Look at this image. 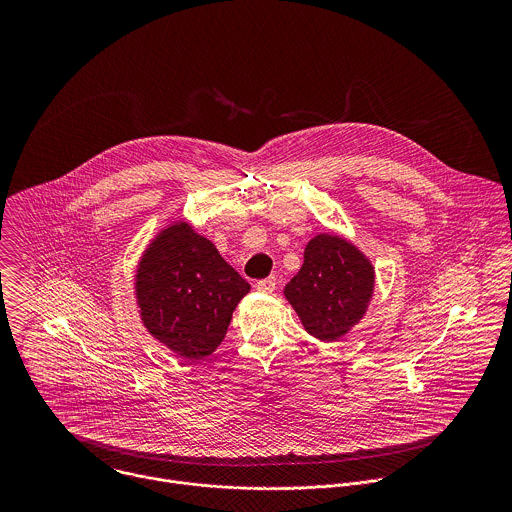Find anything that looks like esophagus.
I'll list each match as a JSON object with an SVG mask.
<instances>
[{
  "label": "esophagus",
  "mask_w": 512,
  "mask_h": 512,
  "mask_svg": "<svg viewBox=\"0 0 512 512\" xmlns=\"http://www.w3.org/2000/svg\"><path fill=\"white\" fill-rule=\"evenodd\" d=\"M276 278L274 276H270V278H264V280H258L256 282V290L262 293H272L276 290Z\"/></svg>",
  "instance_id": "34e87169"
}]
</instances>
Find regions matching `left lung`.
I'll return each mask as SVG.
<instances>
[{"label":"left lung","instance_id":"left-lung-1","mask_svg":"<svg viewBox=\"0 0 512 512\" xmlns=\"http://www.w3.org/2000/svg\"><path fill=\"white\" fill-rule=\"evenodd\" d=\"M372 293V262L337 234H317L307 242L303 264L284 288L305 331L327 343L347 335L365 317Z\"/></svg>","mask_w":512,"mask_h":512}]
</instances>
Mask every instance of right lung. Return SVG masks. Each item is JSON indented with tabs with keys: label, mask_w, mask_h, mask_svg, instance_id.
Masks as SVG:
<instances>
[{
	"label": "right lung",
	"mask_w": 512,
	"mask_h": 512,
	"mask_svg": "<svg viewBox=\"0 0 512 512\" xmlns=\"http://www.w3.org/2000/svg\"><path fill=\"white\" fill-rule=\"evenodd\" d=\"M134 290L147 333L177 357L201 361L224 341L250 284L209 238L175 220L147 244Z\"/></svg>",
	"instance_id": "1"
}]
</instances>
